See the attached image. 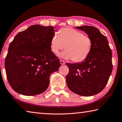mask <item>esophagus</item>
Listing matches in <instances>:
<instances>
[{
	"mask_svg": "<svg viewBox=\"0 0 122 122\" xmlns=\"http://www.w3.org/2000/svg\"><path fill=\"white\" fill-rule=\"evenodd\" d=\"M60 63L62 65H65V64L66 63L65 61H63V60H60Z\"/></svg>",
	"mask_w": 122,
	"mask_h": 122,
	"instance_id": "esophagus-1",
	"label": "esophagus"
}]
</instances>
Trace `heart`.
I'll return each mask as SVG.
<instances>
[{
	"label": "heart",
	"mask_w": 122,
	"mask_h": 122,
	"mask_svg": "<svg viewBox=\"0 0 122 122\" xmlns=\"http://www.w3.org/2000/svg\"><path fill=\"white\" fill-rule=\"evenodd\" d=\"M93 41L83 32L71 28H63L51 40L52 52L56 54L65 47V51L59 56L66 59H71L75 62H81L89 56L92 49Z\"/></svg>",
	"instance_id": "b5f03b06"
}]
</instances>
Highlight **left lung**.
Wrapping results in <instances>:
<instances>
[{
  "label": "left lung",
  "instance_id": "8db88e82",
  "mask_svg": "<svg viewBox=\"0 0 122 122\" xmlns=\"http://www.w3.org/2000/svg\"><path fill=\"white\" fill-rule=\"evenodd\" d=\"M91 38L90 54L81 63L66 65L69 69L66 76L69 88L75 93L89 97L99 93L107 85L112 70V52L108 40L96 27L76 26Z\"/></svg>",
  "mask_w": 122,
  "mask_h": 122
}]
</instances>
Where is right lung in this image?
Instances as JSON below:
<instances>
[{"label": "right lung", "instance_id": "add662e5", "mask_svg": "<svg viewBox=\"0 0 122 122\" xmlns=\"http://www.w3.org/2000/svg\"><path fill=\"white\" fill-rule=\"evenodd\" d=\"M53 26L36 24L20 32L11 42L5 61L7 78L15 92L24 96L43 93L50 76L61 66L51 50Z\"/></svg>", "mask_w": 122, "mask_h": 122}]
</instances>
